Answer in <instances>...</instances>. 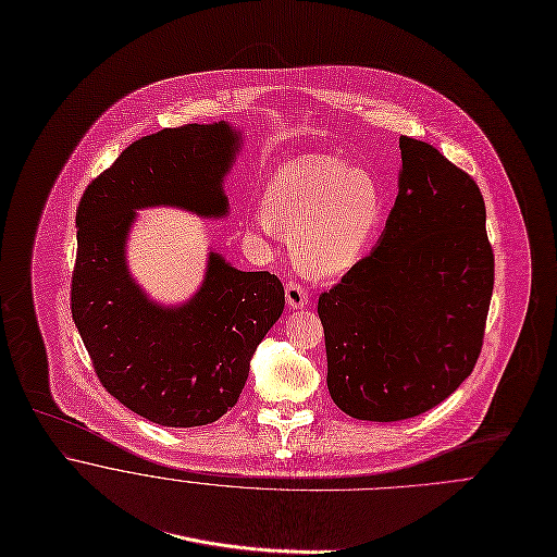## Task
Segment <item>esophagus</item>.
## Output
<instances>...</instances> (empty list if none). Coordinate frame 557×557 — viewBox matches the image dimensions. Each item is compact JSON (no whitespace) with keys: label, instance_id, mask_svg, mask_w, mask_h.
<instances>
[{"label":"esophagus","instance_id":"esophagus-1","mask_svg":"<svg viewBox=\"0 0 557 557\" xmlns=\"http://www.w3.org/2000/svg\"><path fill=\"white\" fill-rule=\"evenodd\" d=\"M286 301H288V308L301 310V308L308 306L310 295H308L306 286H301V284H297V282H288V284H286Z\"/></svg>","mask_w":557,"mask_h":557}]
</instances>
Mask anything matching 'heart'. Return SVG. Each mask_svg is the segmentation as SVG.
Listing matches in <instances>:
<instances>
[{
    "label": "heart",
    "instance_id": "obj_1",
    "mask_svg": "<svg viewBox=\"0 0 557 557\" xmlns=\"http://www.w3.org/2000/svg\"><path fill=\"white\" fill-rule=\"evenodd\" d=\"M260 230L290 236L297 264L335 275L355 264L381 218L376 181L334 157L304 154L284 163L262 196Z\"/></svg>",
    "mask_w": 557,
    "mask_h": 557
}]
</instances>
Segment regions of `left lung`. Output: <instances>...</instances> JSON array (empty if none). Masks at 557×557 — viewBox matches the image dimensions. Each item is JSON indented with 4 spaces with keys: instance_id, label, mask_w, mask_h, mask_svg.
<instances>
[{
    "instance_id": "8db88e82",
    "label": "left lung",
    "mask_w": 557,
    "mask_h": 557,
    "mask_svg": "<svg viewBox=\"0 0 557 557\" xmlns=\"http://www.w3.org/2000/svg\"><path fill=\"white\" fill-rule=\"evenodd\" d=\"M396 205L376 247L319 297L327 387L355 420L416 418L471 374L495 260L475 181L400 137Z\"/></svg>"
}]
</instances>
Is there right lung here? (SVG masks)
<instances>
[{"label":"right lung","mask_w":557,"mask_h":557,"mask_svg":"<svg viewBox=\"0 0 557 557\" xmlns=\"http://www.w3.org/2000/svg\"><path fill=\"white\" fill-rule=\"evenodd\" d=\"M238 148L240 135L225 120L146 135L88 185L77 209L73 321L103 387L161 426H205L227 413L256 346L284 312L275 275L238 271L218 251L198 293L181 306L152 301L126 267L135 211L227 215L223 178Z\"/></svg>","instance_id":"obj_1"}]
</instances>
